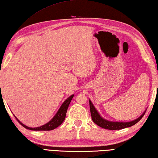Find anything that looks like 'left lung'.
I'll return each mask as SVG.
<instances>
[{
    "label": "left lung",
    "mask_w": 158,
    "mask_h": 158,
    "mask_svg": "<svg viewBox=\"0 0 158 158\" xmlns=\"http://www.w3.org/2000/svg\"><path fill=\"white\" fill-rule=\"evenodd\" d=\"M89 103H90V110L91 117L93 122L95 123L97 125H98L100 127H102L103 128L108 129V130H112V131L120 130V129L128 128V127H131V126L135 125L142 118V117L144 115V114L146 113V112H144V113H143L139 117H138V118L130 122H113L107 121V120L103 119L102 117L99 115L98 112L96 110L95 108L94 107V106L93 104H92L90 100H89Z\"/></svg>",
    "instance_id": "obj_1"
}]
</instances>
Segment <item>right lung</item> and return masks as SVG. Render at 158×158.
I'll return each mask as SVG.
<instances>
[{"instance_id": "right-lung-1", "label": "right lung", "mask_w": 158, "mask_h": 158, "mask_svg": "<svg viewBox=\"0 0 158 158\" xmlns=\"http://www.w3.org/2000/svg\"><path fill=\"white\" fill-rule=\"evenodd\" d=\"M74 94L71 95L70 97L65 100V101L63 103V104L61 105V106L60 107L59 110L57 112L56 114H55L52 119L49 122H48L47 124H45L44 126H41L40 127H37V128H30L27 127V126L24 125L23 124L19 121L18 119H16L18 120V122L20 123V124L22 125L24 128L29 129V130H32V131H52L55 129L57 128L59 126L61 125L63 122L64 121V119L65 118V115H66V112L68 110V108L69 106V104L71 102L72 99L73 98Z\"/></svg>"}]
</instances>
